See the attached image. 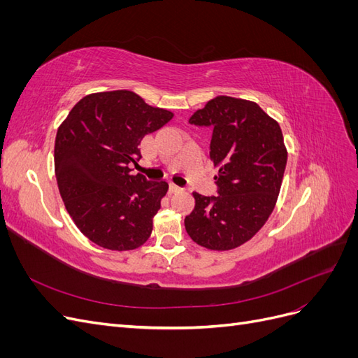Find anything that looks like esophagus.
<instances>
[{
	"mask_svg": "<svg viewBox=\"0 0 358 358\" xmlns=\"http://www.w3.org/2000/svg\"><path fill=\"white\" fill-rule=\"evenodd\" d=\"M170 191L171 192H180V191H183V188L175 185V183H170Z\"/></svg>",
	"mask_w": 358,
	"mask_h": 358,
	"instance_id": "1",
	"label": "esophagus"
}]
</instances>
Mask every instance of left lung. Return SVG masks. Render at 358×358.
<instances>
[{"label":"left lung","mask_w":358,"mask_h":358,"mask_svg":"<svg viewBox=\"0 0 358 358\" xmlns=\"http://www.w3.org/2000/svg\"><path fill=\"white\" fill-rule=\"evenodd\" d=\"M213 129L210 159L218 196L192 192L185 218L191 239L212 251H229L258 233L273 212L287 166L282 129L254 101L218 95L189 117Z\"/></svg>","instance_id":"left-lung-1"}]
</instances>
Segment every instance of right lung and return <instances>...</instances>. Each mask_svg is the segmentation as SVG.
<instances>
[{"label": "right lung", "instance_id": "add662e5", "mask_svg": "<svg viewBox=\"0 0 358 358\" xmlns=\"http://www.w3.org/2000/svg\"><path fill=\"white\" fill-rule=\"evenodd\" d=\"M171 117L170 110L119 90L83 96L59 125L58 188L74 224L91 242L131 251L149 239L169 183L133 175L129 166L140 159L142 138Z\"/></svg>", "mask_w": 358, "mask_h": 358}]
</instances>
